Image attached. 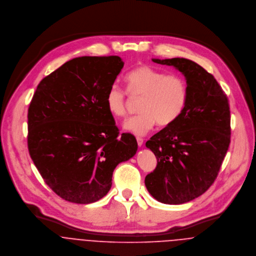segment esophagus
<instances>
[{
  "label": "esophagus",
  "mask_w": 256,
  "mask_h": 256,
  "mask_svg": "<svg viewBox=\"0 0 256 256\" xmlns=\"http://www.w3.org/2000/svg\"><path fill=\"white\" fill-rule=\"evenodd\" d=\"M137 143H138V146H143V144H144V140L142 139V138H137Z\"/></svg>",
  "instance_id": "1"
}]
</instances>
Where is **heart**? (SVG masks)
<instances>
[{
	"mask_svg": "<svg viewBox=\"0 0 256 256\" xmlns=\"http://www.w3.org/2000/svg\"><path fill=\"white\" fill-rule=\"evenodd\" d=\"M127 92L132 98H142L139 113L127 119L123 128L137 136H144L158 122L166 127L183 113L188 100V84L182 76L168 74L150 66H139L126 74ZM127 94L112 84L106 94V106L110 115L122 118L127 113Z\"/></svg>",
	"mask_w": 256,
	"mask_h": 256,
	"instance_id": "obj_1",
	"label": "heart"
}]
</instances>
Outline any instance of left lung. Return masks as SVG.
<instances>
[{
	"label": "left lung",
	"mask_w": 256,
	"mask_h": 256,
	"mask_svg": "<svg viewBox=\"0 0 256 256\" xmlns=\"http://www.w3.org/2000/svg\"><path fill=\"white\" fill-rule=\"evenodd\" d=\"M184 74L188 100L182 116L146 143L158 160L145 184L164 204H183L214 183L230 142V112L226 96L213 74L185 58L152 59Z\"/></svg>",
	"instance_id": "1"
}]
</instances>
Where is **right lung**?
<instances>
[{"instance_id":"add662e5","label":"right lung","mask_w":256,"mask_h":256,"mask_svg":"<svg viewBox=\"0 0 256 256\" xmlns=\"http://www.w3.org/2000/svg\"><path fill=\"white\" fill-rule=\"evenodd\" d=\"M124 62L118 56L74 58L37 86L28 114V146L45 183L62 199L96 202L108 194L118 164L138 144L119 135L106 106Z\"/></svg>"}]
</instances>
